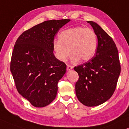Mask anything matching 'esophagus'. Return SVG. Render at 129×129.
I'll return each mask as SVG.
<instances>
[{"instance_id":"34e87169","label":"esophagus","mask_w":129,"mask_h":129,"mask_svg":"<svg viewBox=\"0 0 129 129\" xmlns=\"http://www.w3.org/2000/svg\"><path fill=\"white\" fill-rule=\"evenodd\" d=\"M73 69V67L71 66H67V71H70L71 70Z\"/></svg>"}]
</instances>
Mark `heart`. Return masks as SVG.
Returning a JSON list of instances; mask_svg holds the SVG:
<instances>
[{"label":"heart","instance_id":"obj_1","mask_svg":"<svg viewBox=\"0 0 129 129\" xmlns=\"http://www.w3.org/2000/svg\"><path fill=\"white\" fill-rule=\"evenodd\" d=\"M59 40L52 43L55 56L59 61L65 62L71 54V61L76 63L81 59L83 62L90 60L97 49L98 40L93 30L83 27H76L62 31Z\"/></svg>","mask_w":129,"mask_h":129}]
</instances>
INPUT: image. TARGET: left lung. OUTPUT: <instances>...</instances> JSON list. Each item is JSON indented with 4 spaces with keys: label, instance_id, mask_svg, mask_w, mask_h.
<instances>
[{
    "label": "left lung",
    "instance_id": "left-lung-1",
    "mask_svg": "<svg viewBox=\"0 0 129 129\" xmlns=\"http://www.w3.org/2000/svg\"><path fill=\"white\" fill-rule=\"evenodd\" d=\"M87 22L96 35L98 47L95 56L74 68L79 76L76 83V93L81 104L95 107L112 96L121 67L118 50L111 37L96 22Z\"/></svg>",
    "mask_w": 129,
    "mask_h": 129
}]
</instances>
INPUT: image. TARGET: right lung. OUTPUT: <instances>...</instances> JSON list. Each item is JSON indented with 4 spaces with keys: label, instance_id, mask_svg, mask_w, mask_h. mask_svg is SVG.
<instances>
[{
    "label": "right lung",
    "instance_id": "1",
    "mask_svg": "<svg viewBox=\"0 0 129 129\" xmlns=\"http://www.w3.org/2000/svg\"><path fill=\"white\" fill-rule=\"evenodd\" d=\"M70 21H44L24 31L16 41L11 71L18 92L34 107H46L56 98L57 84L67 66L55 58L52 43L58 30Z\"/></svg>",
    "mask_w": 129,
    "mask_h": 129
}]
</instances>
